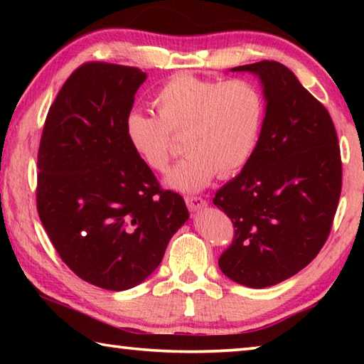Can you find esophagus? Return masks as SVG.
I'll return each instance as SVG.
<instances>
[{
    "instance_id": "esophagus-1",
    "label": "esophagus",
    "mask_w": 364,
    "mask_h": 364,
    "mask_svg": "<svg viewBox=\"0 0 364 364\" xmlns=\"http://www.w3.org/2000/svg\"><path fill=\"white\" fill-rule=\"evenodd\" d=\"M184 200H186V205L191 212L202 210V208H205L208 205V202L199 196H188Z\"/></svg>"
}]
</instances>
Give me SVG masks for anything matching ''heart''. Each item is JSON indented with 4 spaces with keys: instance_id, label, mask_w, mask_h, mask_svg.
<instances>
[{
    "instance_id": "heart-1",
    "label": "heart",
    "mask_w": 364,
    "mask_h": 364,
    "mask_svg": "<svg viewBox=\"0 0 364 364\" xmlns=\"http://www.w3.org/2000/svg\"><path fill=\"white\" fill-rule=\"evenodd\" d=\"M152 104L157 115L141 110L127 115V139L147 167L164 171L175 149L173 134H183L188 154L165 183L184 193L204 189L217 173L236 175L260 138L264 100L249 80L218 82L176 73L156 91Z\"/></svg>"
}]
</instances>
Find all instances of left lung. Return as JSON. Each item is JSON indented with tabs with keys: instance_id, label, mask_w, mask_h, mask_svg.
Masks as SVG:
<instances>
[{
	"instance_id": "1",
	"label": "left lung",
	"mask_w": 364,
	"mask_h": 364,
	"mask_svg": "<svg viewBox=\"0 0 364 364\" xmlns=\"http://www.w3.org/2000/svg\"><path fill=\"white\" fill-rule=\"evenodd\" d=\"M231 70L257 75L267 104L250 160L215 194L236 228L218 264L237 284L263 289L297 274L324 245L342 189L341 149L329 112L286 65Z\"/></svg>"
}]
</instances>
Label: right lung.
<instances>
[{
  "label": "right lung",
  "mask_w": 364,
  "mask_h": 364,
  "mask_svg": "<svg viewBox=\"0 0 364 364\" xmlns=\"http://www.w3.org/2000/svg\"><path fill=\"white\" fill-rule=\"evenodd\" d=\"M146 78L136 67H78L49 107L40 141L41 223L67 267L107 291L149 278L189 218L183 197L160 189L127 139L125 119Z\"/></svg>",
  "instance_id": "obj_1"
}]
</instances>
